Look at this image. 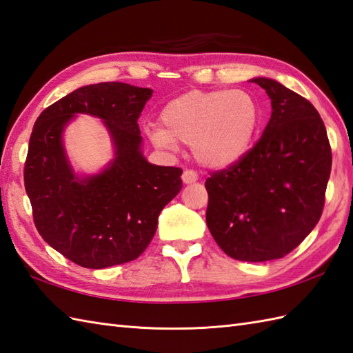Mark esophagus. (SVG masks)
Instances as JSON below:
<instances>
[{"mask_svg":"<svg viewBox=\"0 0 353 353\" xmlns=\"http://www.w3.org/2000/svg\"><path fill=\"white\" fill-rule=\"evenodd\" d=\"M198 181V174L194 170H184L183 174V183L184 184H192Z\"/></svg>","mask_w":353,"mask_h":353,"instance_id":"34e87169","label":"esophagus"}]
</instances>
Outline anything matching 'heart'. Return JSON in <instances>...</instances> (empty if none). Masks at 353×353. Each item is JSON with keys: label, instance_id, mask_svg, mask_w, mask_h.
<instances>
[{"label": "heart", "instance_id": "heart-1", "mask_svg": "<svg viewBox=\"0 0 353 353\" xmlns=\"http://www.w3.org/2000/svg\"><path fill=\"white\" fill-rule=\"evenodd\" d=\"M163 128L150 137L159 148L192 145L194 159L207 168H226L249 150L260 125L255 98L243 90H190L163 107Z\"/></svg>", "mask_w": 353, "mask_h": 353}]
</instances>
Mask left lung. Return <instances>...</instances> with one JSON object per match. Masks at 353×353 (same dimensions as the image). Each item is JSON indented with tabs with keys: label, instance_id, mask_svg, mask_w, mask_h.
Here are the masks:
<instances>
[{
	"label": "left lung",
	"instance_id": "8db88e82",
	"mask_svg": "<svg viewBox=\"0 0 353 353\" xmlns=\"http://www.w3.org/2000/svg\"><path fill=\"white\" fill-rule=\"evenodd\" d=\"M250 81L269 95L272 116L252 150L207 178L205 219L226 255L261 263L290 254L314 230L332 152L322 117L308 99L270 78Z\"/></svg>",
	"mask_w": 353,
	"mask_h": 353
}]
</instances>
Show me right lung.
Masks as SVG:
<instances>
[{
    "mask_svg": "<svg viewBox=\"0 0 353 353\" xmlns=\"http://www.w3.org/2000/svg\"><path fill=\"white\" fill-rule=\"evenodd\" d=\"M151 89L127 83L83 85L41 113L23 168L26 192L42 239L85 269L136 260L150 245L161 210L183 187L179 168L155 166L142 152L137 119ZM80 112L99 117L115 159L95 176H77L63 146Z\"/></svg>",
    "mask_w": 353,
    "mask_h": 353,
    "instance_id": "obj_1",
    "label": "right lung"
}]
</instances>
